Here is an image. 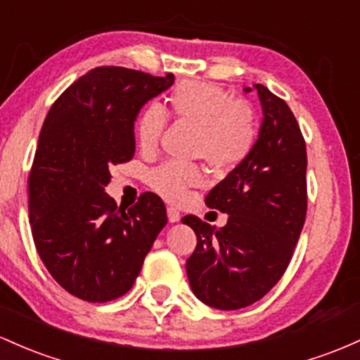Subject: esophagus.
Instances as JSON below:
<instances>
[{"label": "esophagus", "mask_w": 360, "mask_h": 360, "mask_svg": "<svg viewBox=\"0 0 360 360\" xmlns=\"http://www.w3.org/2000/svg\"><path fill=\"white\" fill-rule=\"evenodd\" d=\"M167 219H169V222H171V224L179 222V220H181V213L177 212L176 208L169 207V208H167Z\"/></svg>", "instance_id": "obj_1"}]
</instances>
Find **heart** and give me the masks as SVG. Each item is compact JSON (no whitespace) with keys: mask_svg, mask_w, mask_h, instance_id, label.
<instances>
[{"mask_svg":"<svg viewBox=\"0 0 360 360\" xmlns=\"http://www.w3.org/2000/svg\"><path fill=\"white\" fill-rule=\"evenodd\" d=\"M169 108L179 121L198 129L196 155L203 157L220 171L238 167L250 157L258 140L255 112L246 102L234 101L227 92L212 84L183 82L169 96ZM164 114L159 105H148L136 124L138 143L153 150L164 129ZM203 172L195 165L165 162L148 176L150 186L162 198L179 201L189 188L200 186Z\"/></svg>","mask_w":360,"mask_h":360,"instance_id":"b5f03b06","label":"heart"}]
</instances>
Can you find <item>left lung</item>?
I'll return each mask as SVG.
<instances>
[{
  "label": "left lung",
  "instance_id": "1",
  "mask_svg": "<svg viewBox=\"0 0 360 360\" xmlns=\"http://www.w3.org/2000/svg\"><path fill=\"white\" fill-rule=\"evenodd\" d=\"M255 90L263 109L255 148L205 198L227 213V224L215 229L195 215L183 219L198 239L186 262L193 294L224 311L251 306L282 278L307 210L301 128L282 98L264 85Z\"/></svg>",
  "mask_w": 360,
  "mask_h": 360
}]
</instances>
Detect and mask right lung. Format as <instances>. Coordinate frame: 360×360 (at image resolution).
Wrapping results in <instances>:
<instances>
[{
    "label": "right lung",
    "instance_id": "add662e5",
    "mask_svg": "<svg viewBox=\"0 0 360 360\" xmlns=\"http://www.w3.org/2000/svg\"><path fill=\"white\" fill-rule=\"evenodd\" d=\"M174 84L121 66L73 82L47 112L29 176V217L47 271L71 295L108 302L133 287L167 224L164 201L143 193L121 210L105 193L109 169L135 155L140 109Z\"/></svg>",
    "mask_w": 360,
    "mask_h": 360
}]
</instances>
